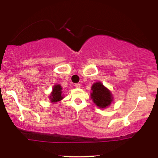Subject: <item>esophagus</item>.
Segmentation results:
<instances>
[{
	"mask_svg": "<svg viewBox=\"0 0 158 158\" xmlns=\"http://www.w3.org/2000/svg\"><path fill=\"white\" fill-rule=\"evenodd\" d=\"M75 87H76V88H80V87H81V85L79 84V83H77V84L75 85Z\"/></svg>",
	"mask_w": 158,
	"mask_h": 158,
	"instance_id": "obj_1",
	"label": "esophagus"
}]
</instances>
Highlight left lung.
I'll return each mask as SVG.
<instances>
[{
    "label": "left lung",
    "mask_w": 158,
    "mask_h": 158,
    "mask_svg": "<svg viewBox=\"0 0 158 158\" xmlns=\"http://www.w3.org/2000/svg\"><path fill=\"white\" fill-rule=\"evenodd\" d=\"M92 92L90 97L93 99L96 106L100 108H105L108 107L113 101V97L110 91L103 85L102 83L98 81L93 84L91 87Z\"/></svg>",
    "instance_id": "8db88e82"
}]
</instances>
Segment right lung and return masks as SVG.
I'll list each match as a JSON object with an SVG mask.
<instances>
[{
  "instance_id": "add662e5",
  "label": "right lung",
  "mask_w": 158,
  "mask_h": 158,
  "mask_svg": "<svg viewBox=\"0 0 158 158\" xmlns=\"http://www.w3.org/2000/svg\"><path fill=\"white\" fill-rule=\"evenodd\" d=\"M61 87L60 85H56L53 86L52 88V91L50 94V96L49 97L50 101L52 103H56L59 101H61L63 99V95H62V91H61Z\"/></svg>"
}]
</instances>
